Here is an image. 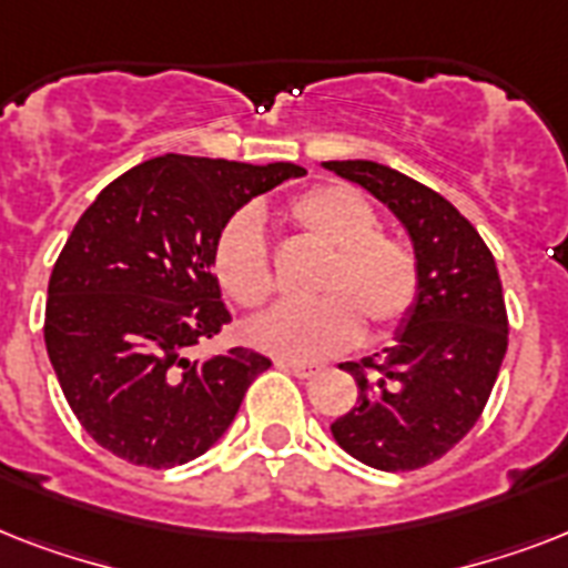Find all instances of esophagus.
<instances>
[{"label":"esophagus","mask_w":568,"mask_h":568,"mask_svg":"<svg viewBox=\"0 0 568 568\" xmlns=\"http://www.w3.org/2000/svg\"><path fill=\"white\" fill-rule=\"evenodd\" d=\"M276 365H280V368H288L294 377H301V379H310L321 372L315 363H292V359H276Z\"/></svg>","instance_id":"esophagus-1"}]
</instances>
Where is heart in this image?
I'll use <instances>...</instances> for the list:
<instances>
[{
	"label": "heart",
	"instance_id": "heart-1",
	"mask_svg": "<svg viewBox=\"0 0 568 568\" xmlns=\"http://www.w3.org/2000/svg\"><path fill=\"white\" fill-rule=\"evenodd\" d=\"M292 217L329 247L318 288L310 303H280L250 324V342L267 354L310 363L354 345L363 315L374 329L404 318L418 294L413 250L379 230L377 212L347 185H318L292 200ZM212 267L232 301L256 310L274 292L262 217L241 209L223 223L214 241Z\"/></svg>",
	"mask_w": 568,
	"mask_h": 568
}]
</instances>
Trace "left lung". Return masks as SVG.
Masks as SVG:
<instances>
[{"label":"left lung","instance_id":"obj_1","mask_svg":"<svg viewBox=\"0 0 568 568\" xmlns=\"http://www.w3.org/2000/svg\"><path fill=\"white\" fill-rule=\"evenodd\" d=\"M324 168L388 205L418 265V294L397 321L395 342L363 363L338 365L354 374L359 395L329 430L379 471L430 466L475 427L501 372L507 310L498 267L475 226L422 182L365 159Z\"/></svg>","mask_w":568,"mask_h":568}]
</instances>
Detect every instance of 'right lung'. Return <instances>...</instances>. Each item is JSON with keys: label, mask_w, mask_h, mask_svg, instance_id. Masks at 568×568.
Instances as JSON below:
<instances>
[{"label": "right lung", "mask_w": 568, "mask_h": 568, "mask_svg": "<svg viewBox=\"0 0 568 568\" xmlns=\"http://www.w3.org/2000/svg\"><path fill=\"white\" fill-rule=\"evenodd\" d=\"M301 164L164 153L105 185L70 232L47 301L49 363L82 427L146 468L200 457L235 422L271 359L247 347L194 359L230 324L212 250L253 196Z\"/></svg>", "instance_id": "obj_1"}]
</instances>
